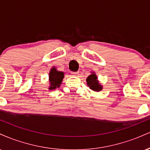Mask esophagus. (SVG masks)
Segmentation results:
<instances>
[{
    "instance_id": "34e87169",
    "label": "esophagus",
    "mask_w": 150,
    "mask_h": 150,
    "mask_svg": "<svg viewBox=\"0 0 150 150\" xmlns=\"http://www.w3.org/2000/svg\"><path fill=\"white\" fill-rule=\"evenodd\" d=\"M71 74L72 75H73V76H77V75H78L79 73L78 72H72Z\"/></svg>"
}]
</instances>
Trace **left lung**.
Wrapping results in <instances>:
<instances>
[{"mask_svg": "<svg viewBox=\"0 0 150 150\" xmlns=\"http://www.w3.org/2000/svg\"><path fill=\"white\" fill-rule=\"evenodd\" d=\"M86 81H87V85L89 87V89H92L94 92H98L102 90L103 86L99 83L97 75L94 72H91V74L87 77Z\"/></svg>", "mask_w": 150, "mask_h": 150, "instance_id": "left-lung-1", "label": "left lung"}]
</instances>
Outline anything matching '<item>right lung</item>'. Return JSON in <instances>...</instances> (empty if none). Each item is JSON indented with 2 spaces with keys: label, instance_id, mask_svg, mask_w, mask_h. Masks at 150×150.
<instances>
[{
  "label": "right lung",
  "instance_id": "add662e5",
  "mask_svg": "<svg viewBox=\"0 0 150 150\" xmlns=\"http://www.w3.org/2000/svg\"><path fill=\"white\" fill-rule=\"evenodd\" d=\"M63 78H64V73L62 71H58L56 67L53 66L50 70L49 75V90H53L60 87Z\"/></svg>",
  "mask_w": 150,
  "mask_h": 150
}]
</instances>
